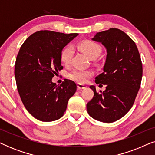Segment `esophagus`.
Instances as JSON below:
<instances>
[{
	"label": "esophagus",
	"mask_w": 155,
	"mask_h": 155,
	"mask_svg": "<svg viewBox=\"0 0 155 155\" xmlns=\"http://www.w3.org/2000/svg\"><path fill=\"white\" fill-rule=\"evenodd\" d=\"M77 87L78 90H83V89H85L87 87L86 85H84V84H78Z\"/></svg>",
	"instance_id": "obj_1"
}]
</instances>
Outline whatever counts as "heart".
<instances>
[{
  "label": "heart",
  "mask_w": 155,
  "mask_h": 155,
  "mask_svg": "<svg viewBox=\"0 0 155 155\" xmlns=\"http://www.w3.org/2000/svg\"><path fill=\"white\" fill-rule=\"evenodd\" d=\"M78 48L82 51L91 60L96 59L101 54V48L99 44L93 41H82L78 44ZM73 55V48L71 46H67L63 48L61 54V60L65 65H68L71 62V58ZM94 73L92 71H82L75 69L69 73L68 77L71 80L78 83H85L89 78L92 77Z\"/></svg>",
  "instance_id": "obj_1"
}]
</instances>
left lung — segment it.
<instances>
[{
    "label": "left lung",
    "instance_id": "obj_1",
    "mask_svg": "<svg viewBox=\"0 0 155 155\" xmlns=\"http://www.w3.org/2000/svg\"><path fill=\"white\" fill-rule=\"evenodd\" d=\"M93 41L105 46L107 55L104 72L95 78L97 84H106V90L97 93L90 87L94 97L87 104L91 117L104 123H112L130 111L140 87L143 65L133 40L116 28L96 34Z\"/></svg>",
    "mask_w": 155,
    "mask_h": 155
}]
</instances>
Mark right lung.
Segmentation results:
<instances>
[{
  "instance_id": "obj_1",
  "label": "right lung",
  "mask_w": 155,
  "mask_h": 155,
  "mask_svg": "<svg viewBox=\"0 0 155 155\" xmlns=\"http://www.w3.org/2000/svg\"><path fill=\"white\" fill-rule=\"evenodd\" d=\"M78 35L39 31L29 36L19 51L15 68L19 94L27 111L41 121L62 117L68 101L77 90L72 80L65 79L56 85L52 78L63 69V48Z\"/></svg>"
}]
</instances>
